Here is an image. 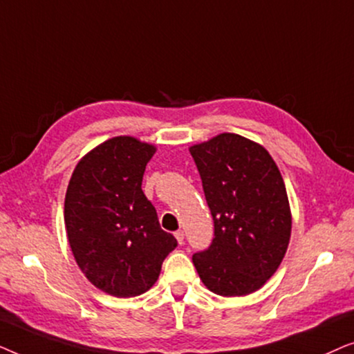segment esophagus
Wrapping results in <instances>:
<instances>
[{"label":"esophagus","mask_w":354,"mask_h":354,"mask_svg":"<svg viewBox=\"0 0 354 354\" xmlns=\"http://www.w3.org/2000/svg\"><path fill=\"white\" fill-rule=\"evenodd\" d=\"M174 235H176L178 245H182V243H183V232H182V230H177Z\"/></svg>","instance_id":"1"}]
</instances>
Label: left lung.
Returning <instances> with one entry per match:
<instances>
[{
  "instance_id": "1",
  "label": "left lung",
  "mask_w": 354,
  "mask_h": 354,
  "mask_svg": "<svg viewBox=\"0 0 354 354\" xmlns=\"http://www.w3.org/2000/svg\"><path fill=\"white\" fill-rule=\"evenodd\" d=\"M214 221L207 250L193 264L207 290L245 297L275 274L292 235V211L277 164L268 149L236 133L190 147Z\"/></svg>"
}]
</instances>
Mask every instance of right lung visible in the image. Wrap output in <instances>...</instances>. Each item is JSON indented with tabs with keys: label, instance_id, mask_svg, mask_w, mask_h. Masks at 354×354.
Listing matches in <instances>:
<instances>
[{
	"label": "right lung",
	"instance_id": "obj_1",
	"mask_svg": "<svg viewBox=\"0 0 354 354\" xmlns=\"http://www.w3.org/2000/svg\"><path fill=\"white\" fill-rule=\"evenodd\" d=\"M154 145L120 135L77 164L67 185L64 222L75 263L101 292L132 298L148 292L177 246L142 190Z\"/></svg>",
	"mask_w": 354,
	"mask_h": 354
}]
</instances>
